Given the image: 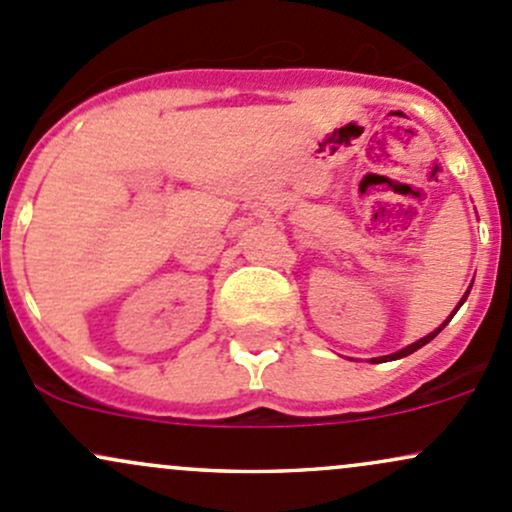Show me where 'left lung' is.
Wrapping results in <instances>:
<instances>
[{
  "mask_svg": "<svg viewBox=\"0 0 512 512\" xmlns=\"http://www.w3.org/2000/svg\"><path fill=\"white\" fill-rule=\"evenodd\" d=\"M471 290V288H469ZM469 290H466V295H464V298H461V302H464L466 298H469ZM461 302H459V307H461ZM459 307H456V310H459ZM454 310V312H456ZM454 317V315H452ZM449 322V320H447ZM447 322H444V324H447ZM444 324H442V327H439V329H434V332L432 334H427V337H422L420 339V342H415V344H410V346H405V349H400L398 351V354H390V356H383V359H378V361H386V359H400V356H408V354H412V351H417V349H420V346H425L427 342H432V339L434 337H437V334L439 332H442V329H444ZM373 361H376V359H373Z\"/></svg>",
  "mask_w": 512,
  "mask_h": 512,
  "instance_id": "left-lung-1",
  "label": "left lung"
}]
</instances>
